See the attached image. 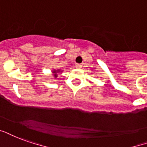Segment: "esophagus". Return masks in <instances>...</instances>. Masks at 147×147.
I'll return each mask as SVG.
<instances>
[{
  "mask_svg": "<svg viewBox=\"0 0 147 147\" xmlns=\"http://www.w3.org/2000/svg\"><path fill=\"white\" fill-rule=\"evenodd\" d=\"M81 67H82V65H81V64H79V63H77V64H76V68L80 69Z\"/></svg>",
  "mask_w": 147,
  "mask_h": 147,
  "instance_id": "obj_1",
  "label": "esophagus"
}]
</instances>
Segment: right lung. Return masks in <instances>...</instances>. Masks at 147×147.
I'll list each match as a JSON object with an SVG mask.
<instances>
[{"instance_id":"right-lung-1","label":"right lung","mask_w":147,"mask_h":147,"mask_svg":"<svg viewBox=\"0 0 147 147\" xmlns=\"http://www.w3.org/2000/svg\"><path fill=\"white\" fill-rule=\"evenodd\" d=\"M61 70L60 69H56V70H53V74L54 77H55V78H57V74L59 72H60ZM61 73V72H60Z\"/></svg>"}]
</instances>
